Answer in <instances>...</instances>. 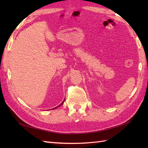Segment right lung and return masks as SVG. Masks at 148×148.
Listing matches in <instances>:
<instances>
[{"label": "right lung", "instance_id": "add662e5", "mask_svg": "<svg viewBox=\"0 0 148 148\" xmlns=\"http://www.w3.org/2000/svg\"><path fill=\"white\" fill-rule=\"evenodd\" d=\"M64 101H63V102H62V103H61V104H60V105H59V106H58V107H59V106H62V105L63 104V103H64ZM58 107H56V108H53V109H56V108H58Z\"/></svg>", "mask_w": 148, "mask_h": 148}]
</instances>
